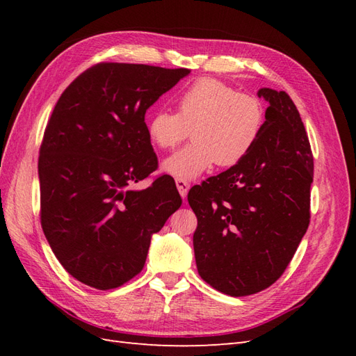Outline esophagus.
<instances>
[{
    "label": "esophagus",
    "mask_w": 356,
    "mask_h": 356,
    "mask_svg": "<svg viewBox=\"0 0 356 356\" xmlns=\"http://www.w3.org/2000/svg\"><path fill=\"white\" fill-rule=\"evenodd\" d=\"M175 184H177V188L179 191V195L182 199L187 197V193L190 190V182H187L186 179H175Z\"/></svg>",
    "instance_id": "1"
}]
</instances>
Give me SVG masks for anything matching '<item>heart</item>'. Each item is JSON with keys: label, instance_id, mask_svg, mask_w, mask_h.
I'll list each match as a JSON object with an SVG mask.
<instances>
[{"label": "heart", "instance_id": "heart-1", "mask_svg": "<svg viewBox=\"0 0 356 356\" xmlns=\"http://www.w3.org/2000/svg\"><path fill=\"white\" fill-rule=\"evenodd\" d=\"M178 113L157 110L147 123L149 141L174 148L188 136L193 143L163 161V170L177 179H193L209 170L238 165L260 139L266 124L261 99L239 93L217 79H200L182 90Z\"/></svg>", "mask_w": 356, "mask_h": 356}]
</instances>
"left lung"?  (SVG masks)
Instances as JSON below:
<instances>
[{
    "label": "left lung",
    "mask_w": 356,
    "mask_h": 356,
    "mask_svg": "<svg viewBox=\"0 0 356 356\" xmlns=\"http://www.w3.org/2000/svg\"><path fill=\"white\" fill-rule=\"evenodd\" d=\"M257 95L268 102L258 143L238 165L188 191L197 272L232 297L275 284L310 221L314 156L297 106L282 90Z\"/></svg>",
    "instance_id": "left-lung-1"
}]
</instances>
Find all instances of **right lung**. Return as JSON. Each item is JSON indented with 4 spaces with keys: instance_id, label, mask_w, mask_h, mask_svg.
Segmentation results:
<instances>
[{
    "instance_id": "right-lung-1",
    "label": "right lung",
    "mask_w": 356,
    "mask_h": 356,
    "mask_svg": "<svg viewBox=\"0 0 356 356\" xmlns=\"http://www.w3.org/2000/svg\"><path fill=\"white\" fill-rule=\"evenodd\" d=\"M143 63L102 62L60 95L40 147L41 227L63 268L96 289L143 270L152 236L181 207L175 182L159 177L145 113L188 75Z\"/></svg>"
}]
</instances>
